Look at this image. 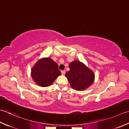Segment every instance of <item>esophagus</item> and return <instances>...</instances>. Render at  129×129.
Here are the masks:
<instances>
[{
	"label": "esophagus",
	"mask_w": 129,
	"mask_h": 129,
	"mask_svg": "<svg viewBox=\"0 0 129 129\" xmlns=\"http://www.w3.org/2000/svg\"><path fill=\"white\" fill-rule=\"evenodd\" d=\"M61 72V74L62 75H65V70H62Z\"/></svg>",
	"instance_id": "34e87169"
}]
</instances>
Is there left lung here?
Listing matches in <instances>:
<instances>
[{
	"mask_svg": "<svg viewBox=\"0 0 129 129\" xmlns=\"http://www.w3.org/2000/svg\"><path fill=\"white\" fill-rule=\"evenodd\" d=\"M69 68L65 76L74 89L79 91L85 90L94 82V73L83 62L74 60L69 64Z\"/></svg>",
	"mask_w": 129,
	"mask_h": 129,
	"instance_id": "left-lung-1",
	"label": "left lung"
}]
</instances>
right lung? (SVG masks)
Segmentation results:
<instances>
[{
    "label": "right lung",
    "instance_id": "right-lung-1",
    "mask_svg": "<svg viewBox=\"0 0 129 129\" xmlns=\"http://www.w3.org/2000/svg\"><path fill=\"white\" fill-rule=\"evenodd\" d=\"M60 75L61 72L57 63L50 57L39 60L31 70V77L34 81L42 87L50 86Z\"/></svg>",
    "mask_w": 129,
    "mask_h": 129
}]
</instances>
